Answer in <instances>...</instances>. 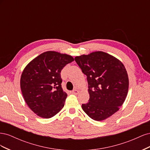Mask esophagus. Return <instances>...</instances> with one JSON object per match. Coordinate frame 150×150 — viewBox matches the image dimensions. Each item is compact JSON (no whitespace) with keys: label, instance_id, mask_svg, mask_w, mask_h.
<instances>
[{"label":"esophagus","instance_id":"obj_1","mask_svg":"<svg viewBox=\"0 0 150 150\" xmlns=\"http://www.w3.org/2000/svg\"><path fill=\"white\" fill-rule=\"evenodd\" d=\"M79 91L77 89H74L73 91H72V94H73L74 95H78L79 94Z\"/></svg>","mask_w":150,"mask_h":150}]
</instances>
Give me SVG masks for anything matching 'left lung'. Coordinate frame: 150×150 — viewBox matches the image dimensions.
<instances>
[{"label":"left lung","mask_w":150,"mask_h":150,"mask_svg":"<svg viewBox=\"0 0 150 150\" xmlns=\"http://www.w3.org/2000/svg\"><path fill=\"white\" fill-rule=\"evenodd\" d=\"M75 61L87 76L89 102L83 111L95 121H103L120 110L127 96L129 79L123 64L103 51L76 56Z\"/></svg>","instance_id":"1"}]
</instances>
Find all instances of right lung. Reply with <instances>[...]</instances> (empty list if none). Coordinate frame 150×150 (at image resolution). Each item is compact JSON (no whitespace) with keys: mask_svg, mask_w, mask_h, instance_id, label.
<instances>
[{"mask_svg":"<svg viewBox=\"0 0 150 150\" xmlns=\"http://www.w3.org/2000/svg\"><path fill=\"white\" fill-rule=\"evenodd\" d=\"M74 59L56 51L40 54L25 66L21 77L22 95L30 110L42 118H51L64 107L67 94L63 91L61 72Z\"/></svg>","mask_w":150,"mask_h":150,"instance_id":"right-lung-1","label":"right lung"}]
</instances>
